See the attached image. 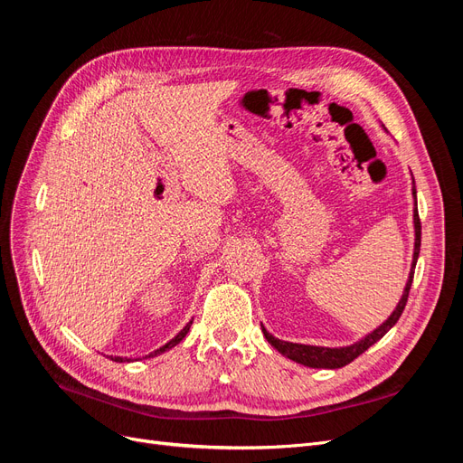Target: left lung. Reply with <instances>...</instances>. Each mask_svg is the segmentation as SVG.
Returning <instances> with one entry per match:
<instances>
[{
	"label": "left lung",
	"instance_id": "left-lung-1",
	"mask_svg": "<svg viewBox=\"0 0 463 463\" xmlns=\"http://www.w3.org/2000/svg\"><path fill=\"white\" fill-rule=\"evenodd\" d=\"M411 194H413V235H415V241H413V257H411V266H410V276H408V282H405V288L402 291V298L396 305V309L390 313V317L383 322L381 326H376L373 332L363 335L361 340L349 344V345H342V347H325V345H307V344H293V342H284L272 335L269 330H266L262 325V334L264 338L269 340V344L278 349L279 354L284 357L291 359L299 363V365L305 367H311V369H340L345 367L347 363H352L355 357H359L363 352H367V349L376 344L378 340L383 338V335L396 325L398 318L403 313V307L408 303V296H410V288L413 282V270H415V264H417V257H419V247H421V222H419V214H417V191H415V179L411 177Z\"/></svg>",
	"mask_w": 463,
	"mask_h": 463
}]
</instances>
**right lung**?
Returning a JSON list of instances; mask_svg holds the SVG:
<instances>
[{
    "instance_id": "1",
    "label": "right lung",
    "mask_w": 463,
    "mask_h": 463,
    "mask_svg": "<svg viewBox=\"0 0 463 463\" xmlns=\"http://www.w3.org/2000/svg\"><path fill=\"white\" fill-rule=\"evenodd\" d=\"M191 325H193V320H191V322H187V325L184 326V330H181V332H179V334L175 335V338H172L170 342H167V344H164L162 347H158V349H154V352H152V354H148L146 357H156V355H160V354L167 352V349H172L174 345H177V344H179L181 340H184V338H185V335H187V332H189ZM146 357H145V359H146ZM109 359H111V361H116V363H125V361H128V363H129V361H131L129 357H114V355H111Z\"/></svg>"
}]
</instances>
